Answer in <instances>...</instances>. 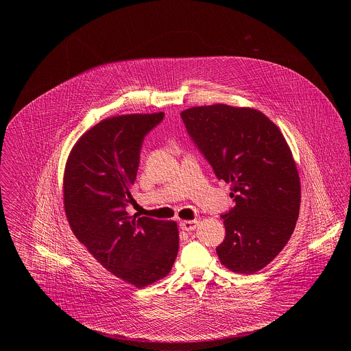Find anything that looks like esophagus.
I'll return each instance as SVG.
<instances>
[{"mask_svg": "<svg viewBox=\"0 0 351 351\" xmlns=\"http://www.w3.org/2000/svg\"><path fill=\"white\" fill-rule=\"evenodd\" d=\"M199 223H200V221H199L197 219H195V220H184V221L180 223V227H181L182 230H185V231H193V230L197 228Z\"/></svg>", "mask_w": 351, "mask_h": 351, "instance_id": "34e87169", "label": "esophagus"}]
</instances>
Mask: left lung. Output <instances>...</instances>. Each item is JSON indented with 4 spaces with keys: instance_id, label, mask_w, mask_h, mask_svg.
I'll list each match as a JSON object with an SVG mask.
<instances>
[{
    "instance_id": "8db88e82",
    "label": "left lung",
    "mask_w": 351,
    "mask_h": 351,
    "mask_svg": "<svg viewBox=\"0 0 351 351\" xmlns=\"http://www.w3.org/2000/svg\"><path fill=\"white\" fill-rule=\"evenodd\" d=\"M186 131L235 206L221 215L226 238L216 247L231 271L252 274L288 243L300 210L299 171L280 128L262 112L226 104L181 112Z\"/></svg>"
}]
</instances>
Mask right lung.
<instances>
[{
    "mask_svg": "<svg viewBox=\"0 0 351 351\" xmlns=\"http://www.w3.org/2000/svg\"><path fill=\"white\" fill-rule=\"evenodd\" d=\"M165 113L109 117L86 131L66 162L63 204L77 239L108 271L136 288L166 277L178 252L176 221L130 216L145 136Z\"/></svg>",
    "mask_w": 351,
    "mask_h": 351,
    "instance_id": "1",
    "label": "right lung"
}]
</instances>
